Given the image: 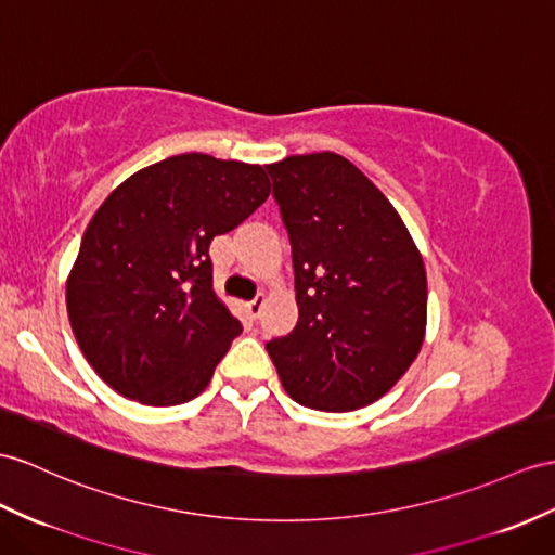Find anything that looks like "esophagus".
I'll list each match as a JSON object with an SVG mask.
<instances>
[{
	"label": "esophagus",
	"instance_id": "obj_1",
	"mask_svg": "<svg viewBox=\"0 0 555 555\" xmlns=\"http://www.w3.org/2000/svg\"><path fill=\"white\" fill-rule=\"evenodd\" d=\"M261 308H263V294L254 296V299L247 304V313H249V318H251V320L259 318V315H261Z\"/></svg>",
	"mask_w": 555,
	"mask_h": 555
}]
</instances>
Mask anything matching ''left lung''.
<instances>
[{"label":"left lung","mask_w":555,"mask_h":555,"mask_svg":"<svg viewBox=\"0 0 555 555\" xmlns=\"http://www.w3.org/2000/svg\"><path fill=\"white\" fill-rule=\"evenodd\" d=\"M287 228L299 322L268 341L292 400L350 412L408 372L426 332V270L393 205L336 153L266 167Z\"/></svg>","instance_id":"left-lung-1"}]
</instances>
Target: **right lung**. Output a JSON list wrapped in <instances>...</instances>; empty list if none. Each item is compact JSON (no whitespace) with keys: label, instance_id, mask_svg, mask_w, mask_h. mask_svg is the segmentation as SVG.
<instances>
[{"label":"right lung","instance_id":"right-lung-1","mask_svg":"<svg viewBox=\"0 0 555 555\" xmlns=\"http://www.w3.org/2000/svg\"><path fill=\"white\" fill-rule=\"evenodd\" d=\"M270 193L261 165L183 153L137 171L93 214L67 315L101 379L153 408L197 398L242 332L211 289L209 245Z\"/></svg>","mask_w":555,"mask_h":555}]
</instances>
